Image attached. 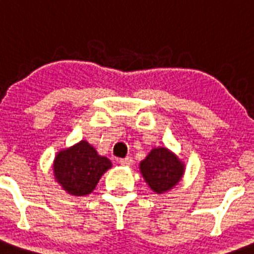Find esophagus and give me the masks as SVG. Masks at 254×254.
<instances>
[{
    "label": "esophagus",
    "instance_id": "esophagus-1",
    "mask_svg": "<svg viewBox=\"0 0 254 254\" xmlns=\"http://www.w3.org/2000/svg\"><path fill=\"white\" fill-rule=\"evenodd\" d=\"M119 163H120L121 165H124V167H130L131 164H133V157L127 156L125 157V159H120L119 160Z\"/></svg>",
    "mask_w": 254,
    "mask_h": 254
}]
</instances>
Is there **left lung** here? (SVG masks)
<instances>
[{
    "label": "left lung",
    "instance_id": "obj_1",
    "mask_svg": "<svg viewBox=\"0 0 254 254\" xmlns=\"http://www.w3.org/2000/svg\"><path fill=\"white\" fill-rule=\"evenodd\" d=\"M140 173L148 186L157 193L174 187L185 172L182 161L167 148H155L140 163Z\"/></svg>",
    "mask_w": 254,
    "mask_h": 254
}]
</instances>
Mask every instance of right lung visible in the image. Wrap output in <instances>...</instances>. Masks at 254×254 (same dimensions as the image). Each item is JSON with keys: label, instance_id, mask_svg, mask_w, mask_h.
Segmentation results:
<instances>
[{"label": "right lung", "instance_id": "1", "mask_svg": "<svg viewBox=\"0 0 254 254\" xmlns=\"http://www.w3.org/2000/svg\"><path fill=\"white\" fill-rule=\"evenodd\" d=\"M111 161L99 156L94 147L86 140L61 151L54 161L55 178L68 193L82 196L90 193L101 180L102 174L111 168Z\"/></svg>", "mask_w": 254, "mask_h": 254}]
</instances>
